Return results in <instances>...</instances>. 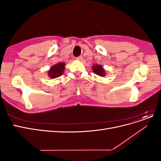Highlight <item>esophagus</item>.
Wrapping results in <instances>:
<instances>
[{
	"mask_svg": "<svg viewBox=\"0 0 161 161\" xmlns=\"http://www.w3.org/2000/svg\"><path fill=\"white\" fill-rule=\"evenodd\" d=\"M76 59L77 60H79V61H82V60H83V58H82V56H79V57H76Z\"/></svg>",
	"mask_w": 161,
	"mask_h": 161,
	"instance_id": "esophagus-1",
	"label": "esophagus"
}]
</instances>
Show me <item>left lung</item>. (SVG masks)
Returning <instances> with one entry per match:
<instances>
[{
    "mask_svg": "<svg viewBox=\"0 0 161 161\" xmlns=\"http://www.w3.org/2000/svg\"><path fill=\"white\" fill-rule=\"evenodd\" d=\"M92 70L95 75L103 77L106 75L105 70L103 69V66L100 64H95L92 66Z\"/></svg>",
    "mask_w": 161,
    "mask_h": 161,
    "instance_id": "8db88e82",
    "label": "left lung"
}]
</instances>
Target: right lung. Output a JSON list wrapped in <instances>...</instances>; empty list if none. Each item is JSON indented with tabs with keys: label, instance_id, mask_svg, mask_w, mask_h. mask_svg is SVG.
I'll return each mask as SVG.
<instances>
[{
	"label": "right lung",
	"instance_id": "obj_1",
	"mask_svg": "<svg viewBox=\"0 0 161 161\" xmlns=\"http://www.w3.org/2000/svg\"><path fill=\"white\" fill-rule=\"evenodd\" d=\"M65 66L66 64L64 62H59L57 63L56 64L53 65L47 71V76L52 79L62 76L64 73Z\"/></svg>",
	"mask_w": 161,
	"mask_h": 161
}]
</instances>
